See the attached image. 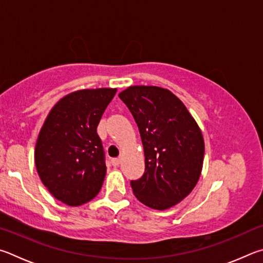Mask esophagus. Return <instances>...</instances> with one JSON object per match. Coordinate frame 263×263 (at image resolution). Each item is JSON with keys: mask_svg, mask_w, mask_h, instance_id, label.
Wrapping results in <instances>:
<instances>
[{"mask_svg": "<svg viewBox=\"0 0 263 263\" xmlns=\"http://www.w3.org/2000/svg\"><path fill=\"white\" fill-rule=\"evenodd\" d=\"M120 162H121V159L120 158H113L112 160H110V163H112V165L114 167H117V166H119V164H120Z\"/></svg>", "mask_w": 263, "mask_h": 263, "instance_id": "obj_1", "label": "esophagus"}]
</instances>
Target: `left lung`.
Listing matches in <instances>:
<instances>
[{"label": "left lung", "instance_id": "1", "mask_svg": "<svg viewBox=\"0 0 263 263\" xmlns=\"http://www.w3.org/2000/svg\"><path fill=\"white\" fill-rule=\"evenodd\" d=\"M139 126L145 171L130 182L137 200L165 210L178 204L199 181L204 140L195 119L171 91L134 85L119 93Z\"/></svg>", "mask_w": 263, "mask_h": 263}]
</instances>
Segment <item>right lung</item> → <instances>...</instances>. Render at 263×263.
Wrapping results in <instances>:
<instances>
[{
  "label": "right lung",
  "instance_id": "1",
  "mask_svg": "<svg viewBox=\"0 0 263 263\" xmlns=\"http://www.w3.org/2000/svg\"><path fill=\"white\" fill-rule=\"evenodd\" d=\"M117 89L71 92L50 109L36 140L34 162L55 199L70 206L91 201L103 186L106 165L97 134L101 115Z\"/></svg>",
  "mask_w": 263,
  "mask_h": 263
}]
</instances>
